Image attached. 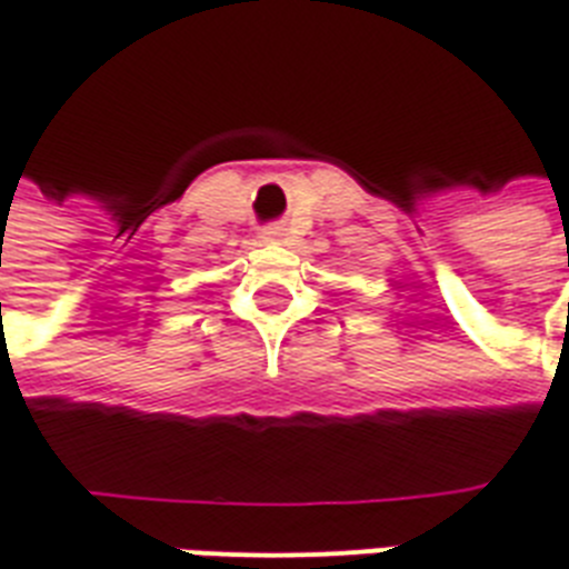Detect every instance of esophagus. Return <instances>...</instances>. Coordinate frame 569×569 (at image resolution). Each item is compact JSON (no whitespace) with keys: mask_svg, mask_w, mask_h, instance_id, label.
I'll return each instance as SVG.
<instances>
[{"mask_svg":"<svg viewBox=\"0 0 569 569\" xmlns=\"http://www.w3.org/2000/svg\"><path fill=\"white\" fill-rule=\"evenodd\" d=\"M281 234H284V231H281L279 224H270V228H263L261 231V240L263 243H279Z\"/></svg>","mask_w":569,"mask_h":569,"instance_id":"esophagus-1","label":"esophagus"}]
</instances>
